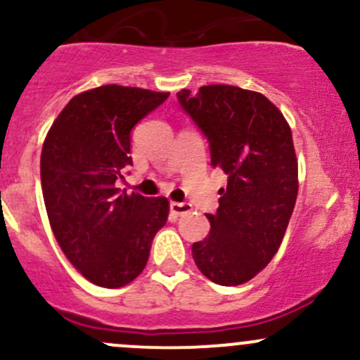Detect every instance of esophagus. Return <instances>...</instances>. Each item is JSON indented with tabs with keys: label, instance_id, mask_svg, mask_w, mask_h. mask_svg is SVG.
Here are the masks:
<instances>
[{
	"label": "esophagus",
	"instance_id": "esophagus-1",
	"mask_svg": "<svg viewBox=\"0 0 360 360\" xmlns=\"http://www.w3.org/2000/svg\"><path fill=\"white\" fill-rule=\"evenodd\" d=\"M171 212L174 215H184V213H189L193 210L191 203H186V201H171Z\"/></svg>",
	"mask_w": 360,
	"mask_h": 360
}]
</instances>
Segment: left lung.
<instances>
[{
	"instance_id": "obj_1",
	"label": "left lung",
	"mask_w": 360,
	"mask_h": 360,
	"mask_svg": "<svg viewBox=\"0 0 360 360\" xmlns=\"http://www.w3.org/2000/svg\"><path fill=\"white\" fill-rule=\"evenodd\" d=\"M208 140L213 167L227 174L210 232L193 244L196 266L219 285H240L270 263L297 198V159L285 117L258 92L205 85L177 92Z\"/></svg>"
}]
</instances>
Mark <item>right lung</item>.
I'll return each instance as SVG.
<instances>
[{
  "label": "right lung",
  "instance_id": "obj_1",
  "mask_svg": "<svg viewBox=\"0 0 360 360\" xmlns=\"http://www.w3.org/2000/svg\"><path fill=\"white\" fill-rule=\"evenodd\" d=\"M167 97L121 85L86 90L65 105L42 145V195L54 238L98 287L117 289L135 280L167 222V198L116 188L133 165L131 129Z\"/></svg>",
  "mask_w": 360,
  "mask_h": 360
}]
</instances>
